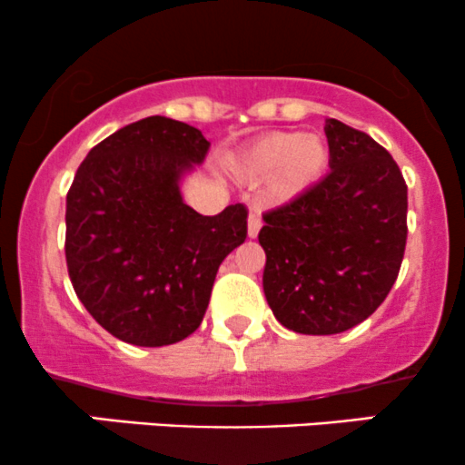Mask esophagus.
<instances>
[{
    "label": "esophagus",
    "instance_id": "obj_1",
    "mask_svg": "<svg viewBox=\"0 0 465 465\" xmlns=\"http://www.w3.org/2000/svg\"><path fill=\"white\" fill-rule=\"evenodd\" d=\"M260 227H262V218L258 216V213H249V224H247V233L249 238H256Z\"/></svg>",
    "mask_w": 465,
    "mask_h": 465
}]
</instances>
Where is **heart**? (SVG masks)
I'll return each instance as SVG.
<instances>
[{"instance_id":"b5f03b06","label":"heart","mask_w":465,"mask_h":465,"mask_svg":"<svg viewBox=\"0 0 465 465\" xmlns=\"http://www.w3.org/2000/svg\"><path fill=\"white\" fill-rule=\"evenodd\" d=\"M329 167V147L304 132H267L229 161V170L249 183L269 179L267 198L289 203L309 192Z\"/></svg>"}]
</instances>
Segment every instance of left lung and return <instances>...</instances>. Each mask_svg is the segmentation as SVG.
Returning <instances> with one entry per match:
<instances>
[{
  "mask_svg": "<svg viewBox=\"0 0 465 465\" xmlns=\"http://www.w3.org/2000/svg\"><path fill=\"white\" fill-rule=\"evenodd\" d=\"M331 172L264 213L262 287L275 320L295 333L333 335L386 300L406 249L408 187L366 132L326 121Z\"/></svg>",
  "mask_w": 465,
  "mask_h": 465,
  "instance_id": "obj_1",
  "label": "left lung"
}]
</instances>
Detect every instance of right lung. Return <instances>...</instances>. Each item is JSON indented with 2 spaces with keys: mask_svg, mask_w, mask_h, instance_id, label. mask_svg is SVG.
I'll list each match as a JSON object with an SVG mask.
<instances>
[{
  "mask_svg": "<svg viewBox=\"0 0 465 465\" xmlns=\"http://www.w3.org/2000/svg\"><path fill=\"white\" fill-rule=\"evenodd\" d=\"M209 141L165 116L94 145L65 198V262L76 298L114 338L167 346L203 322L218 267L247 238V207L203 216L178 181Z\"/></svg>",
  "mask_w": 465,
  "mask_h": 465,
  "instance_id": "right-lung-1",
  "label": "right lung"
}]
</instances>
